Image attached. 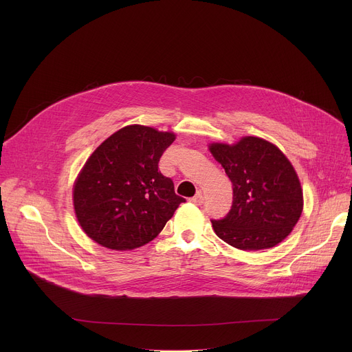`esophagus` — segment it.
<instances>
[{"instance_id":"obj_1","label":"esophagus","mask_w":352,"mask_h":352,"mask_svg":"<svg viewBox=\"0 0 352 352\" xmlns=\"http://www.w3.org/2000/svg\"><path fill=\"white\" fill-rule=\"evenodd\" d=\"M190 202L195 204V205H197V206L202 205V204H204V195H202V192L197 190L196 195H195L193 197H190Z\"/></svg>"}]
</instances>
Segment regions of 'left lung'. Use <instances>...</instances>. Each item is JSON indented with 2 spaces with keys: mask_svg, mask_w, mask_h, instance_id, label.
Here are the masks:
<instances>
[{
  "mask_svg": "<svg viewBox=\"0 0 352 352\" xmlns=\"http://www.w3.org/2000/svg\"><path fill=\"white\" fill-rule=\"evenodd\" d=\"M213 157L232 182V206L212 220L219 238L242 250L273 248L292 231L304 208L299 178L281 150L261 138L212 143Z\"/></svg>",
  "mask_w": 352,
  "mask_h": 352,
  "instance_id": "1",
  "label": "left lung"
}]
</instances>
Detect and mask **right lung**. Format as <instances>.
<instances>
[{"mask_svg": "<svg viewBox=\"0 0 352 352\" xmlns=\"http://www.w3.org/2000/svg\"><path fill=\"white\" fill-rule=\"evenodd\" d=\"M173 132L128 125L100 144L74 185V208L82 230L109 249L139 248L164 228L185 199L159 170Z\"/></svg>", "mask_w": 352, "mask_h": 352, "instance_id": "add662e5", "label": "right lung"}]
</instances>
